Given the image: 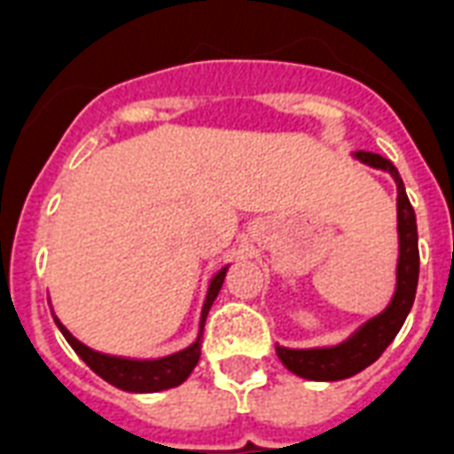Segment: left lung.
I'll use <instances>...</instances> for the list:
<instances>
[{"instance_id": "left-lung-1", "label": "left lung", "mask_w": 454, "mask_h": 454, "mask_svg": "<svg viewBox=\"0 0 454 454\" xmlns=\"http://www.w3.org/2000/svg\"><path fill=\"white\" fill-rule=\"evenodd\" d=\"M353 160L367 164L372 169L387 171L395 181V212H398V263H395V290L388 306L377 316L367 317L365 323L339 344L316 346V348H287L276 344V353L292 374L310 381H339L348 380L353 374L363 372L370 367L387 346L401 332L405 317H408L417 294V280H419V247H417V219L415 209L410 205L408 192L403 185L391 160L377 155V153L358 151L353 153Z\"/></svg>"}]
</instances>
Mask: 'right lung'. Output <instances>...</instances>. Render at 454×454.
Instances as JSON below:
<instances>
[{
    "label": "right lung",
    "mask_w": 454,
    "mask_h": 454,
    "mask_svg": "<svg viewBox=\"0 0 454 454\" xmlns=\"http://www.w3.org/2000/svg\"><path fill=\"white\" fill-rule=\"evenodd\" d=\"M228 266L231 263H226L223 269L216 270L212 280H209L205 303H202V313H200V330L195 341L191 346L181 348V351L171 353V356H162V358H124V356H110V353L94 351L87 344H82L80 339H74L51 309L53 323L59 325V330L63 332V337H66L67 344L73 346L74 353L101 380H106L115 388H122V391H129V394H157V391H167V388L184 384L191 377L192 370H195V365H198L200 353H202V332H205L207 316H209L214 299L219 297L221 285L226 280Z\"/></svg>",
    "instance_id": "1"
}]
</instances>
